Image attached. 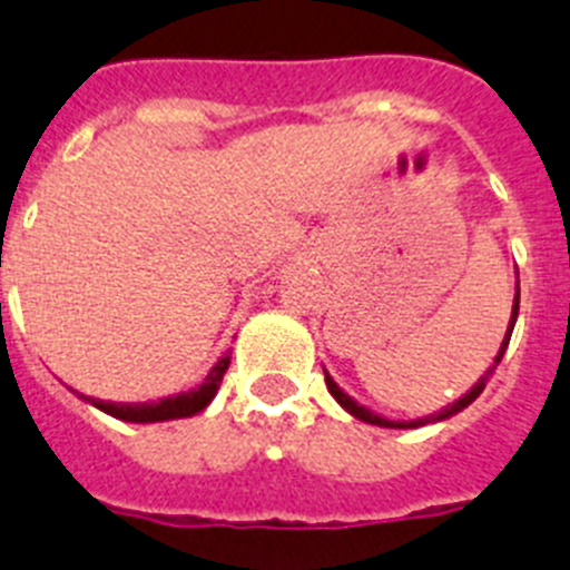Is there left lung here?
<instances>
[{
    "instance_id": "1",
    "label": "left lung",
    "mask_w": 570,
    "mask_h": 570,
    "mask_svg": "<svg viewBox=\"0 0 570 570\" xmlns=\"http://www.w3.org/2000/svg\"><path fill=\"white\" fill-rule=\"evenodd\" d=\"M517 316H520V274H517V294H513V308H511V320H508L505 340H502V345H500V354L493 356V365L488 367V371H485V374L480 376V380H476V385H473L471 391H468V394H462L460 400H456V402H451V405H445V407H442V411H436V414L416 416V420H387V416L376 414V411H371V407L360 405V402H356L354 396H347L345 391H342V387L336 385V382H334V376H331L328 371H325V385H328L331 396H334V400L340 402L342 407H345L347 414H351V416H356V420H362V422H367V425H380V428H420V425H431V422H442V420H448V416L460 414L462 407H468V405H471V402L476 400V396H480L482 391H485L488 380H491V376H493V371H497V365H500L502 354H505L508 342H511L513 325H517Z\"/></svg>"
}]
</instances>
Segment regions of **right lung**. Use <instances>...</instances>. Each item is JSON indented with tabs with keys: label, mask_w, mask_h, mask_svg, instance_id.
I'll return each mask as SVG.
<instances>
[{
	"label": "right lung",
	"mask_w": 570,
	"mask_h": 570,
	"mask_svg": "<svg viewBox=\"0 0 570 570\" xmlns=\"http://www.w3.org/2000/svg\"><path fill=\"white\" fill-rule=\"evenodd\" d=\"M230 365V351H225L219 356L214 367L208 371L205 382L194 391H183V394L165 396L159 402H105V400H94V396L79 394V400L90 402L94 407L105 411V414L116 416V420L122 422H168V420H185V416H194L199 411L210 405V400L216 396L219 385H223V376Z\"/></svg>",
	"instance_id": "right-lung-1"
}]
</instances>
